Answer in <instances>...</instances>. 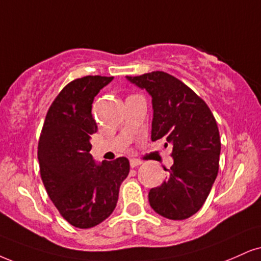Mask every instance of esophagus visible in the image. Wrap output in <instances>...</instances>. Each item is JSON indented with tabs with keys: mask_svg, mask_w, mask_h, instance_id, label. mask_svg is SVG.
Instances as JSON below:
<instances>
[{
	"mask_svg": "<svg viewBox=\"0 0 261 261\" xmlns=\"http://www.w3.org/2000/svg\"><path fill=\"white\" fill-rule=\"evenodd\" d=\"M129 163H130V167H132V168H136V167L140 166L141 163H143V162H141L140 160H137V159H130Z\"/></svg>",
	"mask_w": 261,
	"mask_h": 261,
	"instance_id": "1",
	"label": "esophagus"
}]
</instances>
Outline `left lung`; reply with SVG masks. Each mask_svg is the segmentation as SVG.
Masks as SVG:
<instances>
[{
    "label": "left lung",
    "mask_w": 261,
    "mask_h": 261,
    "mask_svg": "<svg viewBox=\"0 0 261 261\" xmlns=\"http://www.w3.org/2000/svg\"><path fill=\"white\" fill-rule=\"evenodd\" d=\"M125 79L152 98L151 140L165 138L173 146L174 163L165 168L168 178L149 192L151 208L167 219H188L203 205L219 170L217 121L207 104L169 73L153 71Z\"/></svg>",
    "instance_id": "left-lung-1"
}]
</instances>
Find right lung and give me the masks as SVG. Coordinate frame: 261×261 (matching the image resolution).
<instances>
[{
    "label": "right lung",
    "mask_w": 261,
    "mask_h": 261,
    "mask_svg": "<svg viewBox=\"0 0 261 261\" xmlns=\"http://www.w3.org/2000/svg\"><path fill=\"white\" fill-rule=\"evenodd\" d=\"M114 77L86 76L70 82L47 112L37 157L47 194L67 223L89 229L111 215L129 161L95 162L91 136L98 125L92 115L94 98Z\"/></svg>",
    "instance_id": "add662e5"
}]
</instances>
